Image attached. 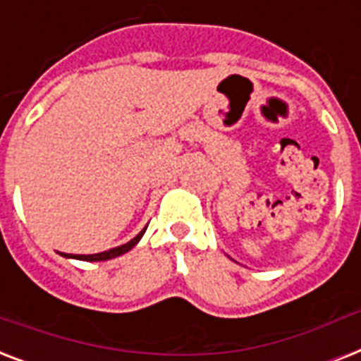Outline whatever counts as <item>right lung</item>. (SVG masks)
I'll use <instances>...</instances> for the list:
<instances>
[{"label":"right lung","instance_id":"add662e5","mask_svg":"<svg viewBox=\"0 0 361 361\" xmlns=\"http://www.w3.org/2000/svg\"><path fill=\"white\" fill-rule=\"evenodd\" d=\"M144 232H146V228L138 234L136 238H133L130 241H127L125 245H120V247H114V249H110V251H104V252H97V255H65V257L69 258H78V260H86V262H99V260H110V258H116L120 257V255H123V252L130 251L133 247L140 241V238L144 236Z\"/></svg>","mask_w":361,"mask_h":361}]
</instances>
